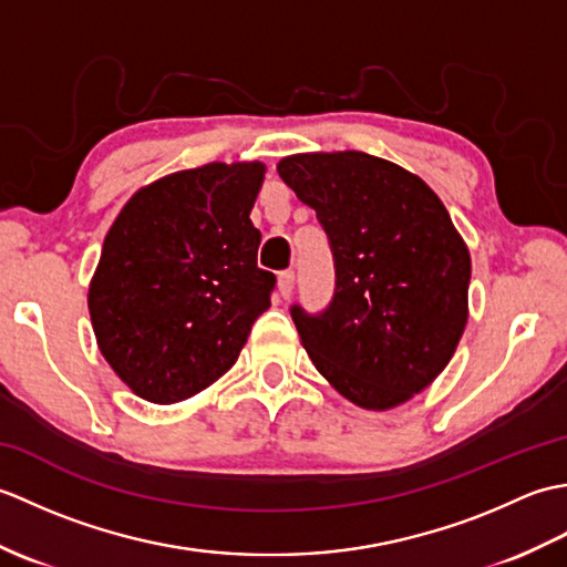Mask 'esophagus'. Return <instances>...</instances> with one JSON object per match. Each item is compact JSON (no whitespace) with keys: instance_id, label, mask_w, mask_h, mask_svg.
Here are the masks:
<instances>
[{"instance_id":"esophagus-1","label":"esophagus","mask_w":567,"mask_h":567,"mask_svg":"<svg viewBox=\"0 0 567 567\" xmlns=\"http://www.w3.org/2000/svg\"><path fill=\"white\" fill-rule=\"evenodd\" d=\"M277 290H280V295L285 299L292 297V292H295V272L292 270H282L280 275H277Z\"/></svg>"}]
</instances>
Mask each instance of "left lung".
<instances>
[{
    "instance_id": "1",
    "label": "left lung",
    "mask_w": 567,
    "mask_h": 567,
    "mask_svg": "<svg viewBox=\"0 0 567 567\" xmlns=\"http://www.w3.org/2000/svg\"><path fill=\"white\" fill-rule=\"evenodd\" d=\"M277 173L329 236V307L290 315L311 363L346 400L392 409L449 365L467 321L470 252L424 179L360 151L302 153Z\"/></svg>"
}]
</instances>
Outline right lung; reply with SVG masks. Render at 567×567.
I'll return each instance as SVG.
<instances>
[{"label": "right lung", "instance_id": "obj_1", "mask_svg": "<svg viewBox=\"0 0 567 567\" xmlns=\"http://www.w3.org/2000/svg\"><path fill=\"white\" fill-rule=\"evenodd\" d=\"M262 163H209L138 189L104 238L90 317L106 363L153 404L207 390L270 307L250 221Z\"/></svg>", "mask_w": 567, "mask_h": 567}]
</instances>
